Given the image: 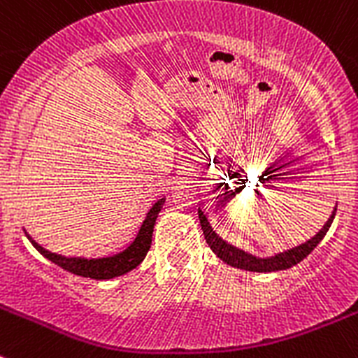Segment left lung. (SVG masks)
<instances>
[{
    "mask_svg": "<svg viewBox=\"0 0 358 358\" xmlns=\"http://www.w3.org/2000/svg\"><path fill=\"white\" fill-rule=\"evenodd\" d=\"M197 213H199L201 229H203V234H204V239H206L208 246H210L211 252H213L218 259L224 260L227 266L238 267V269H245V271H252V273H275V271H283V269H290L292 266H297L301 260L306 259V257L317 248V245L324 239V236L327 234L329 227H331L332 220H334L336 208L331 213V217H329V220L324 224V227H322L313 238L308 239V241L303 243V245H297L294 246V248L285 250V252L275 253V255L271 257L252 255V253L231 245V243L222 239L220 236L213 231V227H211V224L208 222L206 215H204V211L201 210V208L197 210Z\"/></svg>",
    "mask_w": 358,
    "mask_h": 358,
    "instance_id": "8db88e82",
    "label": "left lung"
}]
</instances>
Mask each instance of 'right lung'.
<instances>
[{"mask_svg": "<svg viewBox=\"0 0 358 358\" xmlns=\"http://www.w3.org/2000/svg\"><path fill=\"white\" fill-rule=\"evenodd\" d=\"M166 203V197H161L154 206L148 210L147 217H145L143 224H141L140 231H138L136 238L133 239L129 246L122 252L115 253V255L110 257H99V259H87V257H66L59 255V253L50 252V250L43 248L41 245H38L33 238L26 232L27 239L31 241V245L45 257L50 262L57 264L59 267H62L64 271L73 273L76 276H83V278H92V280H112L117 276H122L126 273L133 271L134 267L140 266L143 262V259L147 257L148 250L152 245V234H154V225L155 220L159 217V211L162 210Z\"/></svg>", "mask_w": 358, "mask_h": 358, "instance_id": "obj_1", "label": "right lung"}]
</instances>
